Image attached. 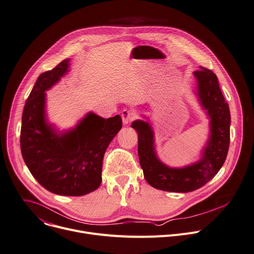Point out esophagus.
Returning a JSON list of instances; mask_svg holds the SVG:
<instances>
[{
	"label": "esophagus",
	"instance_id": "obj_1",
	"mask_svg": "<svg viewBox=\"0 0 254 254\" xmlns=\"http://www.w3.org/2000/svg\"><path fill=\"white\" fill-rule=\"evenodd\" d=\"M122 118H123V123L124 125H128L129 123H131L132 121L135 120V114L128 109H125L122 112Z\"/></svg>",
	"mask_w": 254,
	"mask_h": 254
}]
</instances>
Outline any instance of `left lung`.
<instances>
[{
    "mask_svg": "<svg viewBox=\"0 0 254 254\" xmlns=\"http://www.w3.org/2000/svg\"><path fill=\"white\" fill-rule=\"evenodd\" d=\"M193 75L197 81L196 94L199 102L211 120L209 141L196 163L183 168L166 166L156 155L154 132L150 124L144 121H134L131 124L139 136L137 153L145 179L151 187L160 190L189 192L203 187L222 168L228 154L231 115L218 78L203 66L193 72Z\"/></svg>",
    "mask_w": 254,
    "mask_h": 254,
    "instance_id": "8db88e82",
    "label": "left lung"
}]
</instances>
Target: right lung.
<instances>
[{
  "instance_id": "1",
  "label": "right lung",
  "mask_w": 254,
  "mask_h": 254,
  "mask_svg": "<svg viewBox=\"0 0 254 254\" xmlns=\"http://www.w3.org/2000/svg\"><path fill=\"white\" fill-rule=\"evenodd\" d=\"M68 61L42 73L22 114L20 146L30 173L60 195L80 196L97 190L105 151L123 127L120 115L107 120L89 112L71 130L58 133L45 119V93L68 68Z\"/></svg>"
}]
</instances>
